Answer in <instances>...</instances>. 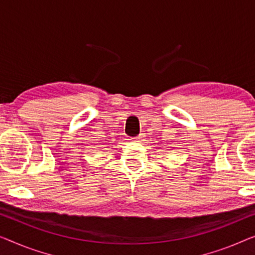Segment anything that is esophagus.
Returning <instances> with one entry per match:
<instances>
[{
	"label": "esophagus",
	"instance_id": "obj_1",
	"mask_svg": "<svg viewBox=\"0 0 255 255\" xmlns=\"http://www.w3.org/2000/svg\"><path fill=\"white\" fill-rule=\"evenodd\" d=\"M142 138H143V136L142 135H138V136H136V137H134L132 138V141L134 142H137V143H139L142 141Z\"/></svg>",
	"mask_w": 255,
	"mask_h": 255
}]
</instances>
